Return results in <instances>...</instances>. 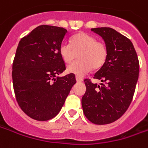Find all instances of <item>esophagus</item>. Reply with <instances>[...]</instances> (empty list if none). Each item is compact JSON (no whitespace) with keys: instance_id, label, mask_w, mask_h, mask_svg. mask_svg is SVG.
Instances as JSON below:
<instances>
[{"instance_id":"esophagus-1","label":"esophagus","mask_w":148,"mask_h":148,"mask_svg":"<svg viewBox=\"0 0 148 148\" xmlns=\"http://www.w3.org/2000/svg\"><path fill=\"white\" fill-rule=\"evenodd\" d=\"M76 81H77L78 82H82V78H79V77H78V76H77V77H76Z\"/></svg>"}]
</instances>
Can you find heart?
<instances>
[{
  "label": "heart",
  "mask_w": 148,
  "mask_h": 148,
  "mask_svg": "<svg viewBox=\"0 0 148 148\" xmlns=\"http://www.w3.org/2000/svg\"><path fill=\"white\" fill-rule=\"evenodd\" d=\"M62 60L70 64L79 56V61L67 67V72L77 76H83L93 69H99L108 57L106 45L97 42L94 36L87 33H78L71 38L70 43L63 42L59 48Z\"/></svg>",
  "instance_id": "1"
}]
</instances>
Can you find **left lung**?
<instances>
[{
  "instance_id": "1",
  "label": "left lung",
  "mask_w": 148,
  "mask_h": 148,
  "mask_svg": "<svg viewBox=\"0 0 148 148\" xmlns=\"http://www.w3.org/2000/svg\"><path fill=\"white\" fill-rule=\"evenodd\" d=\"M105 43L108 57L94 75L106 85L84 82L87 90L82 98L84 115L92 123H112L124 114L133 99L138 78L139 63L132 42L110 27L91 28Z\"/></svg>"
}]
</instances>
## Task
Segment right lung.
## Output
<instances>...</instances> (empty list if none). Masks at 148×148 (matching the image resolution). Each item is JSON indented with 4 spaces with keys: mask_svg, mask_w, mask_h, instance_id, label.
Listing matches in <instances>:
<instances>
[{
    "mask_svg": "<svg viewBox=\"0 0 148 148\" xmlns=\"http://www.w3.org/2000/svg\"><path fill=\"white\" fill-rule=\"evenodd\" d=\"M67 33L63 27L41 25L20 40L13 63L16 99L27 116L48 121L61 111L74 74L58 76L66 70L59 48Z\"/></svg>",
    "mask_w": 148,
    "mask_h": 148,
    "instance_id": "right-lung-1",
    "label": "right lung"
}]
</instances>
